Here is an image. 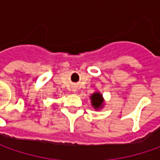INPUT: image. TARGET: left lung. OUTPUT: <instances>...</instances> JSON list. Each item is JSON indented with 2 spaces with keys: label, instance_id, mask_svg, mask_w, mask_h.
Listing matches in <instances>:
<instances>
[{
  "label": "left lung",
  "instance_id": "left-lung-1",
  "mask_svg": "<svg viewBox=\"0 0 160 160\" xmlns=\"http://www.w3.org/2000/svg\"><path fill=\"white\" fill-rule=\"evenodd\" d=\"M90 100L92 106L95 110H100L104 107V99L100 92H94L90 96Z\"/></svg>",
  "mask_w": 160,
  "mask_h": 160
}]
</instances>
